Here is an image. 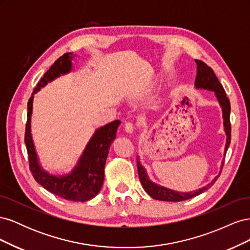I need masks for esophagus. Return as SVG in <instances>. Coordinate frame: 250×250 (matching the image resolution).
Returning a JSON list of instances; mask_svg holds the SVG:
<instances>
[{
  "label": "esophagus",
  "mask_w": 250,
  "mask_h": 250,
  "mask_svg": "<svg viewBox=\"0 0 250 250\" xmlns=\"http://www.w3.org/2000/svg\"><path fill=\"white\" fill-rule=\"evenodd\" d=\"M124 129H125V131L127 132V133H132L133 132V130H134V126H133V124L132 123H130V122H127L125 125H124Z\"/></svg>",
  "instance_id": "obj_1"
}]
</instances>
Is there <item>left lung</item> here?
Masks as SVG:
<instances>
[{
  "mask_svg": "<svg viewBox=\"0 0 250 250\" xmlns=\"http://www.w3.org/2000/svg\"><path fill=\"white\" fill-rule=\"evenodd\" d=\"M196 64H197V76L195 79V88L196 89H206L209 90V92H214L217 101L220 105L221 110H222V118H223V127H224V132L226 135V142H225V147H224V156L226 154V151H228L229 144H230V122H229V116H230V103L229 98L226 97L225 90L221 83L219 82L218 78L214 71L208 66L206 63L201 60H195ZM137 162H138V172H139V177L141 180V184L144 188V190L146 193L156 200H162V201H183L195 197V196H198L204 191H207L211 186L215 184V181L219 177L223 167L224 164V158L221 163L220 167V173L218 174L215 178L210 181L209 184L204 186L202 188H197L195 191L190 192H179L172 190V188H166L164 186L158 185L156 183H153L152 180L150 179L147 170L145 167H143V165L140 162L139 155L137 156Z\"/></svg>",
  "mask_w": 250,
  "mask_h": 250,
  "instance_id": "left-lung-1",
  "label": "left lung"
}]
</instances>
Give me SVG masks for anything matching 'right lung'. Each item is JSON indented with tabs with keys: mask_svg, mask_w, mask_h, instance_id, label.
<instances>
[{
	"mask_svg": "<svg viewBox=\"0 0 250 250\" xmlns=\"http://www.w3.org/2000/svg\"><path fill=\"white\" fill-rule=\"evenodd\" d=\"M76 54L65 53L59 57L43 77L37 83L28 102V115L25 143L29 155L30 170L35 180L46 190L59 197L71 201L84 202L93 199L99 194L104 181V168L109 152V147L115 141L121 121L112 122L97 128L87 142L84 150L78 158L77 164L69 173L52 174L44 170L37 155L31 133L34 95L46 86L49 82L73 71V60Z\"/></svg>",
	"mask_w": 250,
	"mask_h": 250,
	"instance_id": "right-lung-1",
	"label": "right lung"
}]
</instances>
